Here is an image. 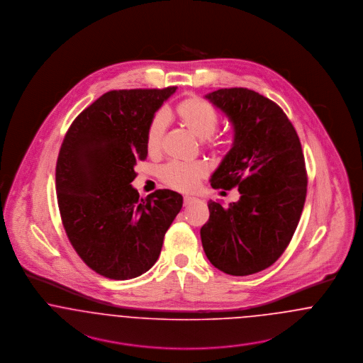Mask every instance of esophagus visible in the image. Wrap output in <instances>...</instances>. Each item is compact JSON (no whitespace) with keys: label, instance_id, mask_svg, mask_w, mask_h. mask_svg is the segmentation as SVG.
I'll return each mask as SVG.
<instances>
[{"label":"esophagus","instance_id":"obj_1","mask_svg":"<svg viewBox=\"0 0 363 363\" xmlns=\"http://www.w3.org/2000/svg\"><path fill=\"white\" fill-rule=\"evenodd\" d=\"M199 199H196V197H190V196H185L184 197V206L185 207H188V206H190L191 203H194V201H197Z\"/></svg>","mask_w":363,"mask_h":363}]
</instances>
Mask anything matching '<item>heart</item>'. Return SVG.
<instances>
[{
    "instance_id": "heart-1",
    "label": "heart",
    "mask_w": 363,
    "mask_h": 363,
    "mask_svg": "<svg viewBox=\"0 0 363 363\" xmlns=\"http://www.w3.org/2000/svg\"><path fill=\"white\" fill-rule=\"evenodd\" d=\"M175 114L190 133L200 140L211 138L219 123V114L216 108L199 96H190L179 102L175 108ZM166 126L167 122L163 113H157L152 121L150 122L145 138V147L150 155H157L162 151ZM211 144L219 145L220 141L212 140ZM160 177L174 189L189 191L194 189L200 179L206 177V169L199 163H170L162 169Z\"/></svg>"
}]
</instances>
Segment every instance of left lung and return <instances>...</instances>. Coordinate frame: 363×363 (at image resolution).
Segmentation results:
<instances>
[{
  "instance_id": "obj_1",
  "label": "left lung",
  "mask_w": 363,
  "mask_h": 363,
  "mask_svg": "<svg viewBox=\"0 0 363 363\" xmlns=\"http://www.w3.org/2000/svg\"><path fill=\"white\" fill-rule=\"evenodd\" d=\"M233 125L234 140L211 175L213 189L238 188L237 203L209 200L200 235L206 256L233 277L257 274L293 238L306 199L308 175L299 138L275 102L247 88L206 95Z\"/></svg>"
}]
</instances>
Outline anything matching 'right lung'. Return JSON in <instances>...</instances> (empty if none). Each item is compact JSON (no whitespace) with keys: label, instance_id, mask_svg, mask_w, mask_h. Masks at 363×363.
Wrapping results in <instances>:
<instances>
[{"label":"right lung","instance_id":"add662e5","mask_svg":"<svg viewBox=\"0 0 363 363\" xmlns=\"http://www.w3.org/2000/svg\"><path fill=\"white\" fill-rule=\"evenodd\" d=\"M177 86L104 94L72 122L55 167L62 225L80 259L96 274L128 280L145 274L182 208L159 189L145 199L132 186L144 160L147 129Z\"/></svg>","mask_w":363,"mask_h":363}]
</instances>
